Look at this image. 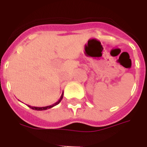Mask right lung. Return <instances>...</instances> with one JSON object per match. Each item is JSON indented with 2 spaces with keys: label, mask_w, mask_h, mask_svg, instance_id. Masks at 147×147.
<instances>
[{
  "label": "right lung",
  "mask_w": 147,
  "mask_h": 147,
  "mask_svg": "<svg viewBox=\"0 0 147 147\" xmlns=\"http://www.w3.org/2000/svg\"><path fill=\"white\" fill-rule=\"evenodd\" d=\"M62 98H63V93H62V95H61V96H60V98H59V101H57V102H56V103L53 104L52 105H49V106H46V107H32V106H30V105H27V106H28V107H30V108H32V109H33V110H47V109L51 108V107H54V106H56V105H57L58 104L61 102V100L62 99Z\"/></svg>",
  "instance_id": "1"
}]
</instances>
